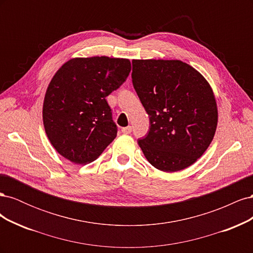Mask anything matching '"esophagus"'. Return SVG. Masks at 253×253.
Instances as JSON below:
<instances>
[{
    "instance_id": "1",
    "label": "esophagus",
    "mask_w": 253,
    "mask_h": 253,
    "mask_svg": "<svg viewBox=\"0 0 253 253\" xmlns=\"http://www.w3.org/2000/svg\"><path fill=\"white\" fill-rule=\"evenodd\" d=\"M121 132L124 134H131L132 132V126H126V127H122L121 128Z\"/></svg>"
}]
</instances>
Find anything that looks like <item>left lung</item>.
<instances>
[{
	"instance_id": "8db88e82",
	"label": "left lung",
	"mask_w": 253,
	"mask_h": 253,
	"mask_svg": "<svg viewBox=\"0 0 253 253\" xmlns=\"http://www.w3.org/2000/svg\"><path fill=\"white\" fill-rule=\"evenodd\" d=\"M132 65L133 86L150 118L139 147L160 171L186 169L208 149L216 131L212 88L179 60H133Z\"/></svg>"
}]
</instances>
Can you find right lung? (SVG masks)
Masks as SVG:
<instances>
[{"label": "right lung", "mask_w": 253, "mask_h": 253, "mask_svg": "<svg viewBox=\"0 0 253 253\" xmlns=\"http://www.w3.org/2000/svg\"><path fill=\"white\" fill-rule=\"evenodd\" d=\"M131 72L127 59L91 57L67 61L45 94L43 124L52 147L72 163L94 162L117 136L106 101Z\"/></svg>", "instance_id": "1"}]
</instances>
